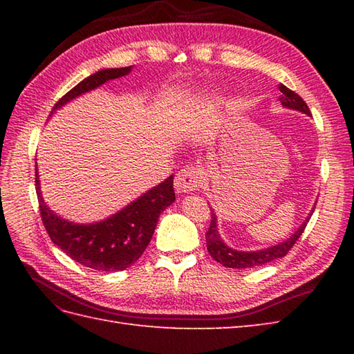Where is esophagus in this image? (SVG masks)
I'll use <instances>...</instances> for the list:
<instances>
[{
  "instance_id": "1",
  "label": "esophagus",
  "mask_w": 354,
  "mask_h": 354,
  "mask_svg": "<svg viewBox=\"0 0 354 354\" xmlns=\"http://www.w3.org/2000/svg\"><path fill=\"white\" fill-rule=\"evenodd\" d=\"M201 170L193 165H187L175 178V190L178 193H189L201 185Z\"/></svg>"
}]
</instances>
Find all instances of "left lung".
Segmentation results:
<instances>
[{
  "instance_id": "left-lung-1",
  "label": "left lung",
  "mask_w": 354,
  "mask_h": 354,
  "mask_svg": "<svg viewBox=\"0 0 354 354\" xmlns=\"http://www.w3.org/2000/svg\"><path fill=\"white\" fill-rule=\"evenodd\" d=\"M278 88H280V91H281L280 102L283 104V108L293 109V111L303 112V114H306V115H310L309 106H307L306 102L297 93L290 91L288 86H284L281 84ZM312 213H313V208H312L310 214L306 217V221L299 225V228L293 232L289 239H286L284 242L265 248V250L239 251V250H232V248H230L222 240V237L219 234V228H217V216L214 213V209H212V223H209V228L205 234L207 250H208L209 255H212V257L217 263H221V265H223L225 268L248 269V268H254V266H261V265H265V263L284 257V255L289 252V250L293 245H295L299 236L303 234V231L306 228L307 222H309Z\"/></svg>"
}]
</instances>
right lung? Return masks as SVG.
<instances>
[{
    "label": "right lung",
    "instance_id": "1",
    "mask_svg": "<svg viewBox=\"0 0 354 354\" xmlns=\"http://www.w3.org/2000/svg\"><path fill=\"white\" fill-rule=\"evenodd\" d=\"M132 66L103 68L70 89L51 109L50 117L66 103L77 99L112 79L127 76ZM36 167V194L41 217L53 243L74 261L95 270L117 272L137 261L145 252L156 228L158 217L175 201L173 175L142 193L131 204L100 222L76 223L57 216L45 204Z\"/></svg>",
    "mask_w": 354,
    "mask_h": 354
}]
</instances>
